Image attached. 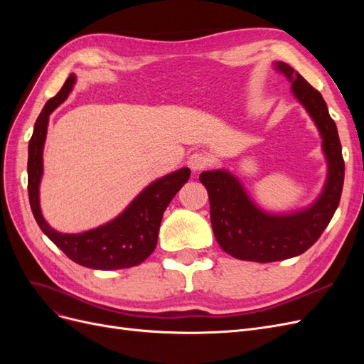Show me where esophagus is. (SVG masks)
I'll use <instances>...</instances> for the list:
<instances>
[{"mask_svg":"<svg viewBox=\"0 0 364 364\" xmlns=\"http://www.w3.org/2000/svg\"><path fill=\"white\" fill-rule=\"evenodd\" d=\"M208 165H209V156L206 155V153L196 151L188 158V167L193 171H200V170L206 168Z\"/></svg>","mask_w":364,"mask_h":364,"instance_id":"1","label":"esophagus"}]
</instances>
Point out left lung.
Instances as JSON below:
<instances>
[{
  "label": "left lung",
  "instance_id": "left-lung-1",
  "mask_svg": "<svg viewBox=\"0 0 364 364\" xmlns=\"http://www.w3.org/2000/svg\"><path fill=\"white\" fill-rule=\"evenodd\" d=\"M274 67L287 77L297 100L305 106L321 130L329 176L322 196L311 208L289 215H270L250 202L232 174L222 170L200 174L199 179L209 196L215 240L229 255L245 261H281L310 249L331 222L343 190L345 161L341 144L337 126L329 117L322 94L290 65L278 62Z\"/></svg>",
  "mask_w": 364,
  "mask_h": 364
}]
</instances>
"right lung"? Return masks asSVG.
I'll list each match as a JSON object with an SVG mask.
<instances>
[{"label":"right lung","mask_w":364,"mask_h":364,"mask_svg":"<svg viewBox=\"0 0 364 364\" xmlns=\"http://www.w3.org/2000/svg\"><path fill=\"white\" fill-rule=\"evenodd\" d=\"M75 82L71 74L62 90L43 106L28 142V200L42 232L65 255L83 267L117 270L135 267L146 261L158 243V232L165 208L183 183L190 179V168L174 171L150 183L126 211L112 222L83 234H60L43 220L39 208V182L42 176V150L47 136L48 117L68 97Z\"/></svg>","instance_id":"right-lung-1"}]
</instances>
